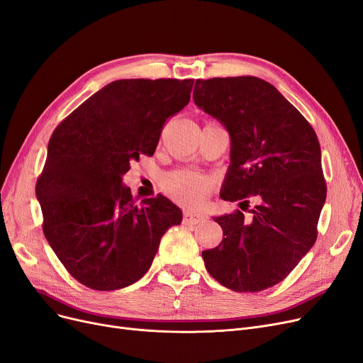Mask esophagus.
<instances>
[{"instance_id":"esophagus-1","label":"esophagus","mask_w":363,"mask_h":363,"mask_svg":"<svg viewBox=\"0 0 363 363\" xmlns=\"http://www.w3.org/2000/svg\"><path fill=\"white\" fill-rule=\"evenodd\" d=\"M203 216L191 213V212H184V218H182V223L186 225H196L199 223H201Z\"/></svg>"}]
</instances>
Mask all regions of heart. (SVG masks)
<instances>
[{
	"instance_id": "b5f03b06",
	"label": "heart",
	"mask_w": 363,
	"mask_h": 363,
	"mask_svg": "<svg viewBox=\"0 0 363 363\" xmlns=\"http://www.w3.org/2000/svg\"><path fill=\"white\" fill-rule=\"evenodd\" d=\"M211 178L201 175L194 170H175L170 172L162 179L163 191L182 206H199V204L208 197L212 190Z\"/></svg>"
}]
</instances>
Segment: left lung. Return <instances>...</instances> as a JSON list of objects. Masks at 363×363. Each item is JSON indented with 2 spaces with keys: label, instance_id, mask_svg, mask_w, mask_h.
Returning a JSON list of instances; mask_svg holds the SVG:
<instances>
[{
  "label": "left lung",
  "instance_id": "8db88e82",
  "mask_svg": "<svg viewBox=\"0 0 363 363\" xmlns=\"http://www.w3.org/2000/svg\"><path fill=\"white\" fill-rule=\"evenodd\" d=\"M193 99L230 135V166L220 199L258 200L250 219L240 211L213 216L224 238L201 252L204 265L231 291L272 288L318 238L326 200L318 136L303 114L258 77L196 80Z\"/></svg>",
  "mask_w": 363,
  "mask_h": 363
}]
</instances>
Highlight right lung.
Segmentation results:
<instances>
[{"instance_id":"obj_1","label":"right lung","mask_w":363,"mask_h":363,"mask_svg":"<svg viewBox=\"0 0 363 363\" xmlns=\"http://www.w3.org/2000/svg\"><path fill=\"white\" fill-rule=\"evenodd\" d=\"M194 80H117L53 132L35 194L43 231L72 277L94 291L132 285L182 211L167 197L136 204L123 175L152 155L164 121L190 102Z\"/></svg>"}]
</instances>
